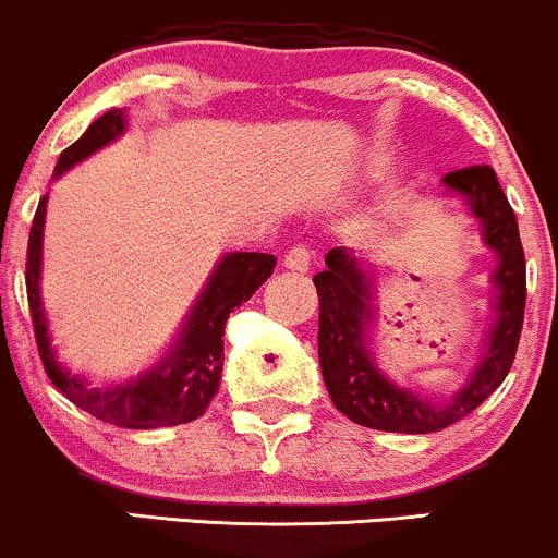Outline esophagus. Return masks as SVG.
<instances>
[{"instance_id": "1", "label": "esophagus", "mask_w": 558, "mask_h": 558, "mask_svg": "<svg viewBox=\"0 0 558 558\" xmlns=\"http://www.w3.org/2000/svg\"><path fill=\"white\" fill-rule=\"evenodd\" d=\"M311 260L313 255L307 251L305 245H294L290 251L284 253V266L290 268V271H298V274H305L307 268H311Z\"/></svg>"}]
</instances>
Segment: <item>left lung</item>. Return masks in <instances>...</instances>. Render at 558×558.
Instances as JSON below:
<instances>
[{
	"instance_id": "obj_1",
	"label": "left lung",
	"mask_w": 558,
	"mask_h": 558,
	"mask_svg": "<svg viewBox=\"0 0 558 558\" xmlns=\"http://www.w3.org/2000/svg\"><path fill=\"white\" fill-rule=\"evenodd\" d=\"M447 193L457 195L481 225L483 242L496 253L490 274L494 320L473 373L449 399L421 397L384 376L371 350L373 277L350 247L326 253V271L313 277L318 290V360L333 408L352 423L391 434H436L462 421L499 389L512 368L525 318V251L517 216L496 180L483 167L457 169L444 177Z\"/></svg>"
}]
</instances>
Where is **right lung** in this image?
Returning <instances> with one entry per match:
<instances>
[{
  "instance_id": "add662e5",
  "label": "right lung",
  "mask_w": 558,
  "mask_h": 558,
  "mask_svg": "<svg viewBox=\"0 0 558 558\" xmlns=\"http://www.w3.org/2000/svg\"><path fill=\"white\" fill-rule=\"evenodd\" d=\"M124 111L109 109L90 122V128L59 156L54 177L68 172L85 156L117 141L124 133ZM46 201L41 198L33 216L28 240V264H25V290L36 333L38 355L46 376L70 399L72 404L120 428H167V425L190 423L206 412L221 381L225 365V324L229 313L253 298L264 281L274 274L277 258L268 253H227L214 268L211 279L203 287L193 311L182 324L172 350L154 368L124 384L98 386L81 373L70 371L51 344L49 320L41 303V238Z\"/></svg>"
}]
</instances>
